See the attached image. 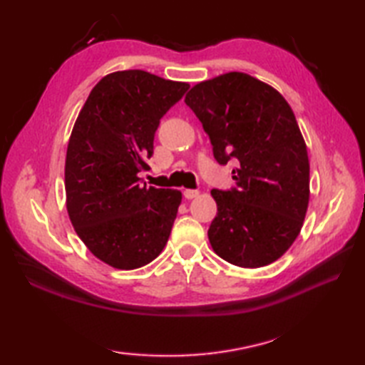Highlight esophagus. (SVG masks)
Segmentation results:
<instances>
[{"instance_id": "34e87169", "label": "esophagus", "mask_w": 365, "mask_h": 365, "mask_svg": "<svg viewBox=\"0 0 365 365\" xmlns=\"http://www.w3.org/2000/svg\"><path fill=\"white\" fill-rule=\"evenodd\" d=\"M183 196L187 199H195L199 196V191L197 190H185L183 191Z\"/></svg>"}]
</instances>
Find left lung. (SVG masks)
Returning a JSON list of instances; mask_svg holds the SVG:
<instances>
[{
	"instance_id": "8db88e82",
	"label": "left lung",
	"mask_w": 365,
	"mask_h": 365,
	"mask_svg": "<svg viewBox=\"0 0 365 365\" xmlns=\"http://www.w3.org/2000/svg\"><path fill=\"white\" fill-rule=\"evenodd\" d=\"M185 103L210 138L215 160L237 165L235 187L212 190L213 251L237 267L269 265L298 237L309 204L307 149L290 105L242 72L196 84Z\"/></svg>"
}]
</instances>
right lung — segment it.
<instances>
[{"label": "right lung", "mask_w": 365, "mask_h": 365, "mask_svg": "<svg viewBox=\"0 0 365 365\" xmlns=\"http://www.w3.org/2000/svg\"><path fill=\"white\" fill-rule=\"evenodd\" d=\"M188 83L144 71L100 80L72 130L66 158L67 212L81 242L119 269L141 268L166 246L182 192L145 187L160 120Z\"/></svg>", "instance_id": "add662e5"}]
</instances>
